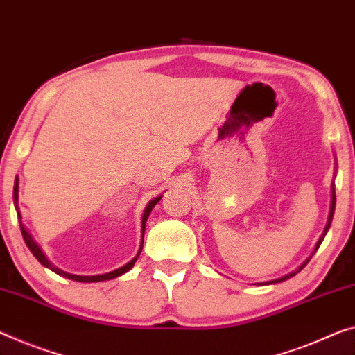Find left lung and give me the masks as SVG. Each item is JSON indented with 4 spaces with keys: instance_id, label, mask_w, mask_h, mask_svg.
Listing matches in <instances>:
<instances>
[{
    "instance_id": "obj_1",
    "label": "left lung",
    "mask_w": 355,
    "mask_h": 355,
    "mask_svg": "<svg viewBox=\"0 0 355 355\" xmlns=\"http://www.w3.org/2000/svg\"><path fill=\"white\" fill-rule=\"evenodd\" d=\"M335 203H336V196H335V187H331V205H330V214H329V222H327V225H325V228H324V233L320 234V238H319V241H318V244H315V248H314V252L315 250L319 249V246H320V243H322V239L325 238V234H327V232H329V228H330V223H331V219H334V212H335ZM314 252L309 255V257L303 261L302 265L298 266V268L295 270V271H292V272H288V275H286V276H282V277H279V279H272V281H266V282H257V286H266V284H277V282H282V281H286V279H288V277H292V276H295L298 271H302L304 266H306V263L308 261L311 260V257H313L314 255Z\"/></svg>"
}]
</instances>
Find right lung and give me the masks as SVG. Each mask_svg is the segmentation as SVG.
<instances>
[{
    "mask_svg": "<svg viewBox=\"0 0 355 355\" xmlns=\"http://www.w3.org/2000/svg\"><path fill=\"white\" fill-rule=\"evenodd\" d=\"M160 198H162V195H160V196H157V198H154V200H150V203L146 206L144 214H143V222H141V232H143V238H144V230H146V222H147V217H149L150 211L154 209V206H155L157 203H159ZM17 203H19V179L15 178V182H14V205H15V211H17V217L20 219V230H21V236H24L25 243H26V246H28V249L31 250V254L35 255V257L37 259V261H40L41 265H44L46 268H51L53 272H57V275H60V276L68 277V279H71V281H78V282H101V281H109V279H114V277L122 276L123 272H127L128 270H132V268H133L135 261L138 260L139 254H141V249H143V243H144V241H143V239H141V248H139V252L136 254V257H135V259L130 260L127 265L121 266V268H117V270H114V271H109V272H105V275H95V276L69 275V272H67V271H62L60 268H57V266H53V265L51 263V261L47 260V257L44 255V252H42V250H41V248L37 246L35 239L31 238V234H30L28 232H26L25 225H24V223H21V216H20V211H19V205H17Z\"/></svg>",
    "mask_w": 355,
    "mask_h": 355,
    "instance_id": "right-lung-1",
    "label": "right lung"
}]
</instances>
